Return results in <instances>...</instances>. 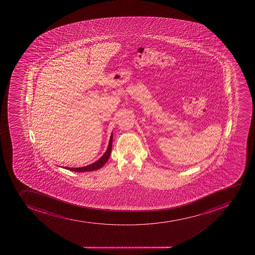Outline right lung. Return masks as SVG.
<instances>
[{
    "label": "right lung",
    "instance_id": "right-lung-1",
    "mask_svg": "<svg viewBox=\"0 0 255 255\" xmlns=\"http://www.w3.org/2000/svg\"><path fill=\"white\" fill-rule=\"evenodd\" d=\"M112 139H113V133H111L108 148L106 149V151L105 152V154H104L97 161L93 163V164L87 165V166L80 167V168H69V167H65V169L75 172L93 171V170L101 169V167L103 166L104 164H106V162H107L109 158H110V155H111V148H112Z\"/></svg>",
    "mask_w": 255,
    "mask_h": 255
}]
</instances>
